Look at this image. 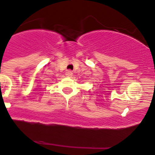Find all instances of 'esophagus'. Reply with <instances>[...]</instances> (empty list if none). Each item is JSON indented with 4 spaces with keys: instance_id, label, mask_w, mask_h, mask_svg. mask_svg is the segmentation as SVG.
I'll return each mask as SVG.
<instances>
[{
    "instance_id": "esophagus-1",
    "label": "esophagus",
    "mask_w": 155,
    "mask_h": 155,
    "mask_svg": "<svg viewBox=\"0 0 155 155\" xmlns=\"http://www.w3.org/2000/svg\"><path fill=\"white\" fill-rule=\"evenodd\" d=\"M66 75L67 76H73V73H72L70 70H67L66 72Z\"/></svg>"
}]
</instances>
